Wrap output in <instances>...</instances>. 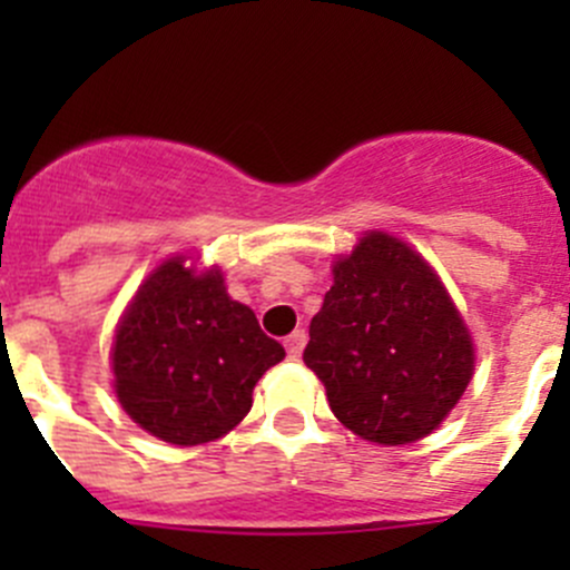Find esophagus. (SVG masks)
I'll return each instance as SVG.
<instances>
[{
	"label": "esophagus",
	"instance_id": "1",
	"mask_svg": "<svg viewBox=\"0 0 570 570\" xmlns=\"http://www.w3.org/2000/svg\"><path fill=\"white\" fill-rule=\"evenodd\" d=\"M284 347H286V355H289L292 361L301 358L303 347H306V331L289 333V336H286V342H284Z\"/></svg>",
	"mask_w": 570,
	"mask_h": 570
}]
</instances>
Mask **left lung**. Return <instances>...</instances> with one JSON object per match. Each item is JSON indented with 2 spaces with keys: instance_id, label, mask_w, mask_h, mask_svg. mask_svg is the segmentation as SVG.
<instances>
[{
  "instance_id": "8db88e82",
  "label": "left lung",
  "mask_w": 570,
  "mask_h": 570,
  "mask_svg": "<svg viewBox=\"0 0 570 570\" xmlns=\"http://www.w3.org/2000/svg\"><path fill=\"white\" fill-rule=\"evenodd\" d=\"M303 361L333 416L383 446L433 433L474 375V344L435 269L411 245L370 232L333 264Z\"/></svg>"
}]
</instances>
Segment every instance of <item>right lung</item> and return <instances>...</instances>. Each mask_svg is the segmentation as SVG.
Wrapping results in <instances>:
<instances>
[{"mask_svg": "<svg viewBox=\"0 0 570 570\" xmlns=\"http://www.w3.org/2000/svg\"><path fill=\"white\" fill-rule=\"evenodd\" d=\"M184 262L168 258L142 281L115 331L112 375L120 407L146 433L195 446L248 416L253 386L286 353L228 297L220 269Z\"/></svg>", "mask_w": 570, "mask_h": 570, "instance_id": "1", "label": "right lung"}]
</instances>
